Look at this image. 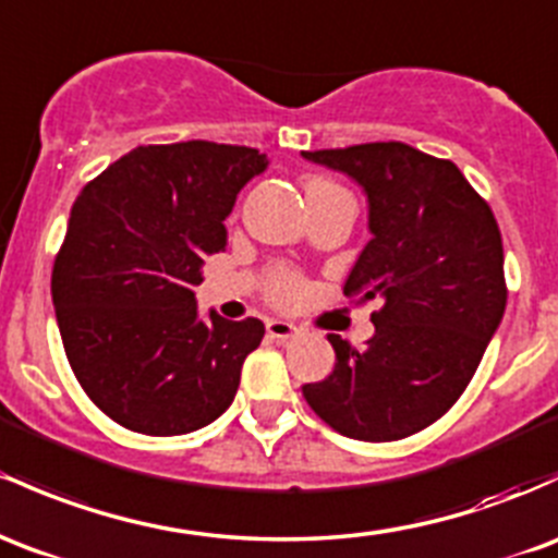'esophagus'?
Segmentation results:
<instances>
[{
	"mask_svg": "<svg viewBox=\"0 0 558 558\" xmlns=\"http://www.w3.org/2000/svg\"><path fill=\"white\" fill-rule=\"evenodd\" d=\"M299 333V328L289 320H267V336L275 341H289Z\"/></svg>",
	"mask_w": 558,
	"mask_h": 558,
	"instance_id": "obj_1",
	"label": "esophagus"
}]
</instances>
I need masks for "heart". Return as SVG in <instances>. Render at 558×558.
I'll list each match as a JSON object with an SVG mask.
<instances>
[{"mask_svg": "<svg viewBox=\"0 0 558 558\" xmlns=\"http://www.w3.org/2000/svg\"><path fill=\"white\" fill-rule=\"evenodd\" d=\"M344 187H339L336 182L326 180V177H307L304 180V198H307L310 209L320 206L323 201H328L330 195L341 193ZM269 296L278 304H293L304 296V283L299 275L289 272V269H275L272 278H269Z\"/></svg>", "mask_w": 558, "mask_h": 558, "instance_id": "1", "label": "heart"}]
</instances>
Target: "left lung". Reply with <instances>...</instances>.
<instances>
[{
    "label": "left lung",
    "instance_id": "left-lung-1",
    "mask_svg": "<svg viewBox=\"0 0 558 558\" xmlns=\"http://www.w3.org/2000/svg\"><path fill=\"white\" fill-rule=\"evenodd\" d=\"M302 156L363 187L371 241L344 293L381 302L363 349L328 336L333 373L304 384V400L344 437H410L456 405L504 320L498 222L456 163L405 143Z\"/></svg>",
    "mask_w": 558,
    "mask_h": 558
}]
</instances>
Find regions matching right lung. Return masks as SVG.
Returning <instances> with one entry per match:
<instances>
[{"instance_id": "add662e5", "label": "right lung", "mask_w": 558, "mask_h": 558, "mask_svg": "<svg viewBox=\"0 0 558 558\" xmlns=\"http://www.w3.org/2000/svg\"><path fill=\"white\" fill-rule=\"evenodd\" d=\"M267 156L190 140L140 145L92 180L52 267L60 339L78 384L116 424L174 437L217 421L265 323L198 315L204 259Z\"/></svg>"}]
</instances>
